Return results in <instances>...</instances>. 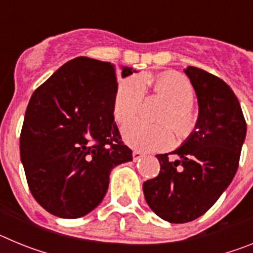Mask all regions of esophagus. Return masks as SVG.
Masks as SVG:
<instances>
[{"instance_id":"1","label":"esophagus","mask_w":253,"mask_h":253,"mask_svg":"<svg viewBox=\"0 0 253 253\" xmlns=\"http://www.w3.org/2000/svg\"><path fill=\"white\" fill-rule=\"evenodd\" d=\"M143 156H144V154H143L142 152H139V151H133V160H134V161L139 160V158H142Z\"/></svg>"}]
</instances>
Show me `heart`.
<instances>
[{
  "label": "heart",
  "instance_id": "heart-1",
  "mask_svg": "<svg viewBox=\"0 0 253 253\" xmlns=\"http://www.w3.org/2000/svg\"><path fill=\"white\" fill-rule=\"evenodd\" d=\"M153 92L169 102L162 116L163 123L172 122L176 133L185 137L195 124L191 102L195 97L191 82L178 73H162L147 80ZM144 100V84L140 78L129 77L118 86L114 97V116L120 124L134 119L140 113ZM123 138L129 146L139 151H161L173 143V131L169 125H152L140 120L129 123L123 129Z\"/></svg>",
  "mask_w": 253,
  "mask_h": 253
}]
</instances>
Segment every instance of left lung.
<instances>
[{
	"instance_id": "8db88e82",
	"label": "left lung",
	"mask_w": 253,
	"mask_h": 253,
	"mask_svg": "<svg viewBox=\"0 0 253 253\" xmlns=\"http://www.w3.org/2000/svg\"><path fill=\"white\" fill-rule=\"evenodd\" d=\"M196 92L195 130L172 154H157L158 176L143 184L147 204L163 220L187 223L215 204L236 175L247 125L232 88L196 67L185 69Z\"/></svg>"
}]
</instances>
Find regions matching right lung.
Listing matches in <instances>:
<instances>
[{"mask_svg":"<svg viewBox=\"0 0 253 253\" xmlns=\"http://www.w3.org/2000/svg\"><path fill=\"white\" fill-rule=\"evenodd\" d=\"M123 67L122 77L133 75ZM115 66L78 57L34 91L20 157L29 189L46 211L81 218L102 202L111 169L133 160L114 122Z\"/></svg>","mask_w":253,"mask_h":253,"instance_id":"add662e5","label":"right lung"}]
</instances>
